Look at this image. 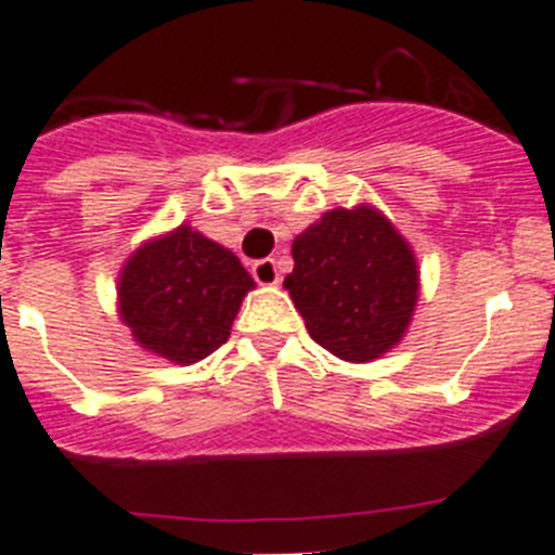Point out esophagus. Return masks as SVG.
Wrapping results in <instances>:
<instances>
[{"label":"esophagus","mask_w":555,"mask_h":555,"mask_svg":"<svg viewBox=\"0 0 555 555\" xmlns=\"http://www.w3.org/2000/svg\"><path fill=\"white\" fill-rule=\"evenodd\" d=\"M253 278L258 286H278L281 283V269L274 258H263V261L253 263Z\"/></svg>","instance_id":"obj_1"}]
</instances>
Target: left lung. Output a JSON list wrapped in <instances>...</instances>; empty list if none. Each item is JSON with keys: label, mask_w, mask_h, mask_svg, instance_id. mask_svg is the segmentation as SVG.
Here are the masks:
<instances>
[{"label": "left lung", "mask_w": 555, "mask_h": 555, "mask_svg": "<svg viewBox=\"0 0 555 555\" xmlns=\"http://www.w3.org/2000/svg\"><path fill=\"white\" fill-rule=\"evenodd\" d=\"M283 286L317 345L372 361L403 338L420 294L414 253L370 205L327 210L292 244Z\"/></svg>", "instance_id": "obj_1"}]
</instances>
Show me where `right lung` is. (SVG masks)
<instances>
[{
  "mask_svg": "<svg viewBox=\"0 0 555 555\" xmlns=\"http://www.w3.org/2000/svg\"><path fill=\"white\" fill-rule=\"evenodd\" d=\"M253 278L230 249L180 224L132 255L119 278V313L150 352L194 364L230 336Z\"/></svg>",
  "mask_w": 555,
  "mask_h": 555,
  "instance_id": "obj_1",
  "label": "right lung"
}]
</instances>
